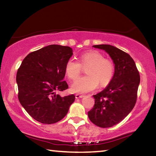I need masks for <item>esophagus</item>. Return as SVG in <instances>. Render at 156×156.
I'll list each match as a JSON object with an SVG mask.
<instances>
[{"label":"esophagus","instance_id":"esophagus-1","mask_svg":"<svg viewBox=\"0 0 156 156\" xmlns=\"http://www.w3.org/2000/svg\"><path fill=\"white\" fill-rule=\"evenodd\" d=\"M75 96L76 99H78V98H83L84 96L83 95H80V94H76Z\"/></svg>","mask_w":156,"mask_h":156}]
</instances>
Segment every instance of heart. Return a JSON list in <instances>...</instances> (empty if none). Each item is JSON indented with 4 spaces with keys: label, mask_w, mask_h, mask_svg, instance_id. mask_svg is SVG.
<instances>
[{
    "label": "heart",
    "mask_w": 156,
    "mask_h": 156,
    "mask_svg": "<svg viewBox=\"0 0 156 156\" xmlns=\"http://www.w3.org/2000/svg\"><path fill=\"white\" fill-rule=\"evenodd\" d=\"M80 62L69 59L65 64L66 75L72 80L78 78L83 67H89L87 69V76H82L73 82L71 90L73 93L85 94L96 89L99 83L101 86L109 83L114 73V64L112 60L105 58L102 53L91 51L83 53L80 56Z\"/></svg>",
    "instance_id": "heart-1"
}]
</instances>
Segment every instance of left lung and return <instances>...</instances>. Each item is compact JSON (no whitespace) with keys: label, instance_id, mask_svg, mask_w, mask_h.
<instances>
[{"label":"left lung","instance_id":"1","mask_svg":"<svg viewBox=\"0 0 156 156\" xmlns=\"http://www.w3.org/2000/svg\"><path fill=\"white\" fill-rule=\"evenodd\" d=\"M93 47L109 55L115 70L107 87L93 96L95 105L88 116L98 126L112 127L126 117L135 106L140 78L135 62L126 52L110 44Z\"/></svg>","mask_w":156,"mask_h":156}]
</instances>
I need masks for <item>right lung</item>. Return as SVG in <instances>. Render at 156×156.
Instances as JSON below:
<instances>
[{
	"label": "right lung",
	"instance_id": "1",
	"mask_svg": "<svg viewBox=\"0 0 156 156\" xmlns=\"http://www.w3.org/2000/svg\"><path fill=\"white\" fill-rule=\"evenodd\" d=\"M73 55L69 47L51 44L29 54L18 69V100L34 119L41 123L61 120L75 100L73 94L61 97L69 86L63 80L65 67Z\"/></svg>",
	"mask_w": 156,
	"mask_h": 156
}]
</instances>
